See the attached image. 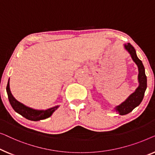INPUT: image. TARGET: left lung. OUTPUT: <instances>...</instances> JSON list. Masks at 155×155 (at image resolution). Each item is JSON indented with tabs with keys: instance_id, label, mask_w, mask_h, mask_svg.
<instances>
[{
	"instance_id": "1",
	"label": "left lung",
	"mask_w": 155,
	"mask_h": 155,
	"mask_svg": "<svg viewBox=\"0 0 155 155\" xmlns=\"http://www.w3.org/2000/svg\"><path fill=\"white\" fill-rule=\"evenodd\" d=\"M124 48L130 54L132 60L136 63L138 68V80L139 86L134 93H131L127 98L119 105L114 108V110L120 115H125L131 112V111L138 107L143 99L145 92L147 88V77L145 75V67H144L142 61L139 59L136 55V50L129 43L124 45Z\"/></svg>"
}]
</instances>
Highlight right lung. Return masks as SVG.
Listing matches in <instances>:
<instances>
[{
  "label": "right lung",
  "instance_id": "1",
  "mask_svg": "<svg viewBox=\"0 0 155 155\" xmlns=\"http://www.w3.org/2000/svg\"><path fill=\"white\" fill-rule=\"evenodd\" d=\"M6 91H7L8 99L12 107L15 112L18 113L25 118L29 119L31 121H40L43 119H45L48 118L53 114V113L59 107V105H57L53 107L47 109L45 110H34L33 108L29 107L25 105V104L21 103L15 98L12 95L11 91L10 89V78L8 79V85L6 87Z\"/></svg>",
  "mask_w": 155,
  "mask_h": 155
}]
</instances>
